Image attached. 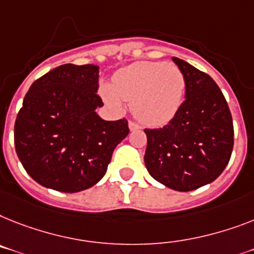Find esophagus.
I'll return each instance as SVG.
<instances>
[{
    "label": "esophagus",
    "mask_w": 254,
    "mask_h": 254,
    "mask_svg": "<svg viewBox=\"0 0 254 254\" xmlns=\"http://www.w3.org/2000/svg\"><path fill=\"white\" fill-rule=\"evenodd\" d=\"M128 128L131 129V131H136V129H139V128H140V126L137 125V123H135V122H132V121H129V122H128Z\"/></svg>",
    "instance_id": "esophagus-1"
}]
</instances>
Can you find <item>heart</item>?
<instances>
[{
	"label": "heart",
	"instance_id": "1",
	"mask_svg": "<svg viewBox=\"0 0 254 254\" xmlns=\"http://www.w3.org/2000/svg\"><path fill=\"white\" fill-rule=\"evenodd\" d=\"M186 91V76L175 64L137 62L115 72L113 85L104 84L101 94L110 106L132 104L140 122L152 127L166 125L179 110Z\"/></svg>",
	"mask_w": 254,
	"mask_h": 254
}]
</instances>
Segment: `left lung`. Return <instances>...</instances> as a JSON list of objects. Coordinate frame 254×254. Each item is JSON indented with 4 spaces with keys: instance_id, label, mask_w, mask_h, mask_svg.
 I'll use <instances>...</instances> for the list:
<instances>
[{
    "instance_id": "left-lung-1",
    "label": "left lung",
    "mask_w": 254,
    "mask_h": 254,
    "mask_svg": "<svg viewBox=\"0 0 254 254\" xmlns=\"http://www.w3.org/2000/svg\"><path fill=\"white\" fill-rule=\"evenodd\" d=\"M186 76V100L162 128H145V166L153 179L179 192L214 182L234 148V126L225 96L213 79L173 57Z\"/></svg>"
}]
</instances>
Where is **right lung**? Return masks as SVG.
Here are the masks:
<instances>
[{
  "label": "right lung",
  "mask_w": 254,
  "mask_h": 254,
  "mask_svg": "<svg viewBox=\"0 0 254 254\" xmlns=\"http://www.w3.org/2000/svg\"><path fill=\"white\" fill-rule=\"evenodd\" d=\"M98 66L66 64L33 81L14 126L19 160L43 187L74 193L104 178L128 123L104 121L96 109Z\"/></svg>",
  "instance_id": "1"
}]
</instances>
